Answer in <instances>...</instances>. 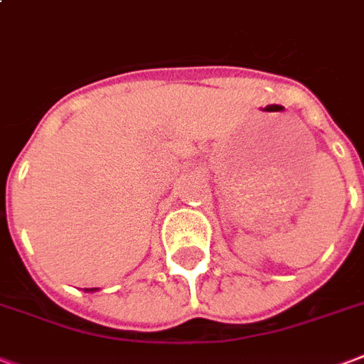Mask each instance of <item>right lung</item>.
I'll return each instance as SVG.
<instances>
[{
  "label": "right lung",
  "instance_id": "obj_1",
  "mask_svg": "<svg viewBox=\"0 0 364 364\" xmlns=\"http://www.w3.org/2000/svg\"><path fill=\"white\" fill-rule=\"evenodd\" d=\"M95 289H97V288H90V289L86 288V291H95Z\"/></svg>",
  "mask_w": 364,
  "mask_h": 364
}]
</instances>
